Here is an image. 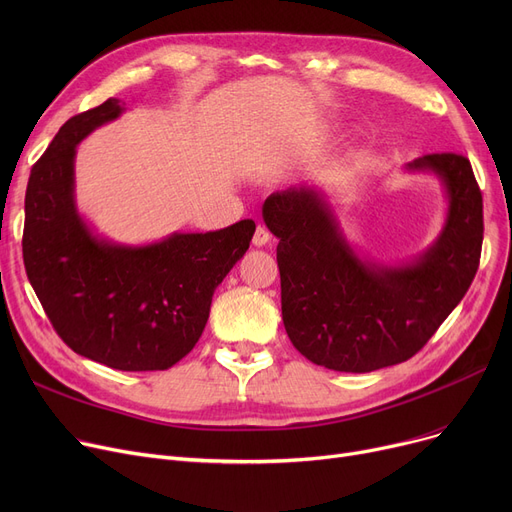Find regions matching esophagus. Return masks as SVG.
Segmentation results:
<instances>
[{
	"label": "esophagus",
	"instance_id": "esophagus-1",
	"mask_svg": "<svg viewBox=\"0 0 512 512\" xmlns=\"http://www.w3.org/2000/svg\"><path fill=\"white\" fill-rule=\"evenodd\" d=\"M270 240H272L270 230L263 228V226H257V230H255V234H253V245H255V247H263V245H267V242H270Z\"/></svg>",
	"mask_w": 512,
	"mask_h": 512
}]
</instances>
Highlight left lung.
Returning a JSON list of instances; mask_svg holds the SVG:
<instances>
[{
    "mask_svg": "<svg viewBox=\"0 0 512 512\" xmlns=\"http://www.w3.org/2000/svg\"><path fill=\"white\" fill-rule=\"evenodd\" d=\"M407 170L436 174L448 199L442 234L407 265L361 261L332 207L311 186L272 193L263 203V222L280 238L284 328L315 365L367 373L411 359L477 274L483 201L469 159L429 153Z\"/></svg>",
    "mask_w": 512,
    "mask_h": 512,
    "instance_id": "obj_1",
    "label": "left lung"
}]
</instances>
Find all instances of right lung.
<instances>
[{
    "label": "right lung",
    "instance_id": "right-lung-1",
    "mask_svg": "<svg viewBox=\"0 0 512 512\" xmlns=\"http://www.w3.org/2000/svg\"><path fill=\"white\" fill-rule=\"evenodd\" d=\"M122 114L118 99L70 118L33 166L24 197L26 276L74 353L120 371H164L193 351L211 297L247 253L253 220L145 247L97 238L74 205L76 145Z\"/></svg>",
    "mask_w": 512,
    "mask_h": 512
}]
</instances>
